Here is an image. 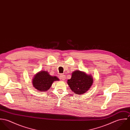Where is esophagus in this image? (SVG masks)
I'll list each match as a JSON object with an SVG mask.
<instances>
[{"label": "esophagus", "instance_id": "esophagus-1", "mask_svg": "<svg viewBox=\"0 0 130 130\" xmlns=\"http://www.w3.org/2000/svg\"><path fill=\"white\" fill-rule=\"evenodd\" d=\"M60 79L62 80H64L66 79V75L64 74H60Z\"/></svg>", "mask_w": 130, "mask_h": 130}]
</instances>
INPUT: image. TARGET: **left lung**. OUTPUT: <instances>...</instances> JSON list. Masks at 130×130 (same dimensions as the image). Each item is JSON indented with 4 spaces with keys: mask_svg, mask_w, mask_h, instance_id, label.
<instances>
[{
    "mask_svg": "<svg viewBox=\"0 0 130 130\" xmlns=\"http://www.w3.org/2000/svg\"><path fill=\"white\" fill-rule=\"evenodd\" d=\"M93 83L91 75L87 74L79 70L72 73L71 79L68 80V84L73 92L77 94L87 92Z\"/></svg>",
    "mask_w": 130,
    "mask_h": 130,
    "instance_id": "8db88e82",
    "label": "left lung"
}]
</instances>
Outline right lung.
I'll list each match as a JSON object with an SVG mask.
<instances>
[{
    "label": "right lung",
    "instance_id": "add662e5",
    "mask_svg": "<svg viewBox=\"0 0 130 130\" xmlns=\"http://www.w3.org/2000/svg\"><path fill=\"white\" fill-rule=\"evenodd\" d=\"M58 80L57 77L50 75L47 72L41 71L35 75L32 84L40 92H46L51 88L54 81Z\"/></svg>",
    "mask_w": 130,
    "mask_h": 130
}]
</instances>
